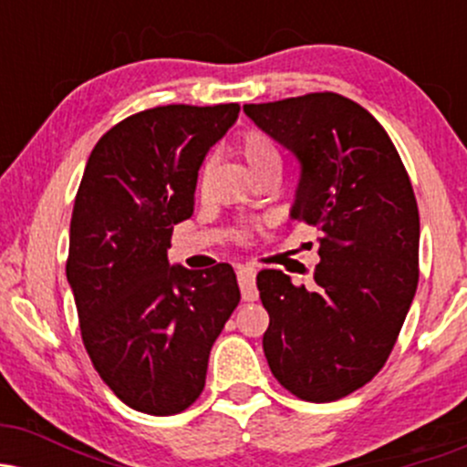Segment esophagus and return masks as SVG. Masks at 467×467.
<instances>
[{
  "label": "esophagus",
  "mask_w": 467,
  "mask_h": 467,
  "mask_svg": "<svg viewBox=\"0 0 467 467\" xmlns=\"http://www.w3.org/2000/svg\"><path fill=\"white\" fill-rule=\"evenodd\" d=\"M237 278L241 285V296L244 301H256L259 298V289H256V270L250 265H237Z\"/></svg>",
  "instance_id": "esophagus-1"
}]
</instances>
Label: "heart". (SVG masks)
Returning a JSON list of instances; mask_svg holds the SVG:
<instances>
[{
    "instance_id": "heart-1",
    "label": "heart",
    "mask_w": 467,
    "mask_h": 467,
    "mask_svg": "<svg viewBox=\"0 0 467 467\" xmlns=\"http://www.w3.org/2000/svg\"><path fill=\"white\" fill-rule=\"evenodd\" d=\"M239 153L250 171L281 164V155H278L275 142L261 131L244 133V138L239 140Z\"/></svg>"
}]
</instances>
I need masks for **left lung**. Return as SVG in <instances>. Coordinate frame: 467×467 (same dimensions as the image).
Masks as SVG:
<instances>
[{"instance_id": "obj_1", "label": "left lung", "mask_w": 467, "mask_h": 467, "mask_svg": "<svg viewBox=\"0 0 467 467\" xmlns=\"http://www.w3.org/2000/svg\"><path fill=\"white\" fill-rule=\"evenodd\" d=\"M244 111L296 158L289 219L320 233L316 287L281 270L256 275L267 364L296 398L340 400L384 367L415 296L420 211L409 173L382 125L340 94Z\"/></svg>"}]
</instances>
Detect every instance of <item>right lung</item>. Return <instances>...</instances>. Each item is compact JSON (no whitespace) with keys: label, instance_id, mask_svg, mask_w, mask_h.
Here are the masks:
<instances>
[{"label":"right lung","instance_id":"right-lung-1","mask_svg":"<svg viewBox=\"0 0 467 467\" xmlns=\"http://www.w3.org/2000/svg\"><path fill=\"white\" fill-rule=\"evenodd\" d=\"M239 105H166L125 118L96 142L69 223L67 283L96 371L147 415L200 398L213 342L239 305L233 265L189 270L166 250L192 215L200 166Z\"/></svg>","mask_w":467,"mask_h":467}]
</instances>
